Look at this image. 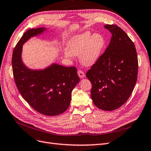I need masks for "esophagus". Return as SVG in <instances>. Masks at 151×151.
Wrapping results in <instances>:
<instances>
[{
    "label": "esophagus",
    "mask_w": 151,
    "mask_h": 151,
    "mask_svg": "<svg viewBox=\"0 0 151 151\" xmlns=\"http://www.w3.org/2000/svg\"><path fill=\"white\" fill-rule=\"evenodd\" d=\"M77 74H78L80 78H84V77H85L84 72L81 70H78V71H77Z\"/></svg>",
    "instance_id": "1"
}]
</instances>
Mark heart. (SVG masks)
<instances>
[{"mask_svg":"<svg viewBox=\"0 0 151 151\" xmlns=\"http://www.w3.org/2000/svg\"><path fill=\"white\" fill-rule=\"evenodd\" d=\"M103 36L89 32L73 36L67 44V50L63 54L65 58L72 59L79 57L81 62L85 66H91L98 61L104 47Z\"/></svg>","mask_w":151,"mask_h":151,"instance_id":"obj_1","label":"heart"}]
</instances>
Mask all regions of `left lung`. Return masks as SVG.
Listing matches in <instances>:
<instances>
[{
  "label": "left lung",
  "mask_w": 151,
  "mask_h": 151,
  "mask_svg": "<svg viewBox=\"0 0 151 151\" xmlns=\"http://www.w3.org/2000/svg\"><path fill=\"white\" fill-rule=\"evenodd\" d=\"M104 28L112 35L110 42L86 77L92 84L91 96L95 106L112 111L122 106L134 89L138 58L135 45L124 31L116 25Z\"/></svg>",
  "instance_id": "1"
}]
</instances>
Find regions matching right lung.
I'll list each match as a JSON object with an SVG mask.
<instances>
[{
    "label": "right lung",
    "mask_w": 151,
    "mask_h": 151,
    "mask_svg": "<svg viewBox=\"0 0 151 151\" xmlns=\"http://www.w3.org/2000/svg\"><path fill=\"white\" fill-rule=\"evenodd\" d=\"M45 30V28L30 29L22 35L13 50L12 72L25 101L41 114L56 116L69 106L72 91L80 79L75 67L53 63L43 70H31L25 66L21 59L22 45Z\"/></svg>",
    "instance_id": "add662e5"
}]
</instances>
